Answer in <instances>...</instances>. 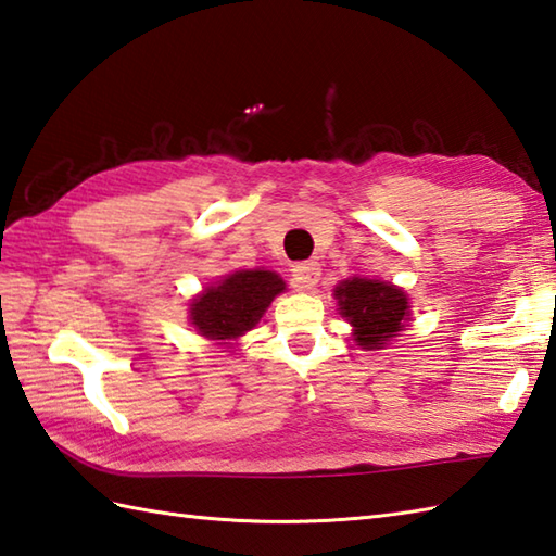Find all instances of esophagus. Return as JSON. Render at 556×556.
Here are the masks:
<instances>
[{
  "label": "esophagus",
  "mask_w": 556,
  "mask_h": 556,
  "mask_svg": "<svg viewBox=\"0 0 556 556\" xmlns=\"http://www.w3.org/2000/svg\"><path fill=\"white\" fill-rule=\"evenodd\" d=\"M323 269L320 263H315V260H305V263L293 265L291 269V277L296 281L299 289H313L317 285V279H320Z\"/></svg>",
  "instance_id": "esophagus-1"
}]
</instances>
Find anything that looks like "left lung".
<instances>
[{"label":"left lung","mask_w":556,"mask_h":556,"mask_svg":"<svg viewBox=\"0 0 556 556\" xmlns=\"http://www.w3.org/2000/svg\"><path fill=\"white\" fill-rule=\"evenodd\" d=\"M341 315L356 327V341L363 349H382L396 337L408 315L406 293L375 279H346L337 287Z\"/></svg>","instance_id":"left-lung-1"}]
</instances>
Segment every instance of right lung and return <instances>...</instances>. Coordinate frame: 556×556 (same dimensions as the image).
I'll return each mask as SVG.
<instances>
[{
	"instance_id": "add662e5",
	"label": "right lung",
	"mask_w": 556,
	"mask_h": 556,
	"mask_svg": "<svg viewBox=\"0 0 556 556\" xmlns=\"http://www.w3.org/2000/svg\"><path fill=\"white\" fill-rule=\"evenodd\" d=\"M285 291V279L269 269L233 271L205 289L191 305V320L203 337L236 339L260 323L267 305Z\"/></svg>"
}]
</instances>
